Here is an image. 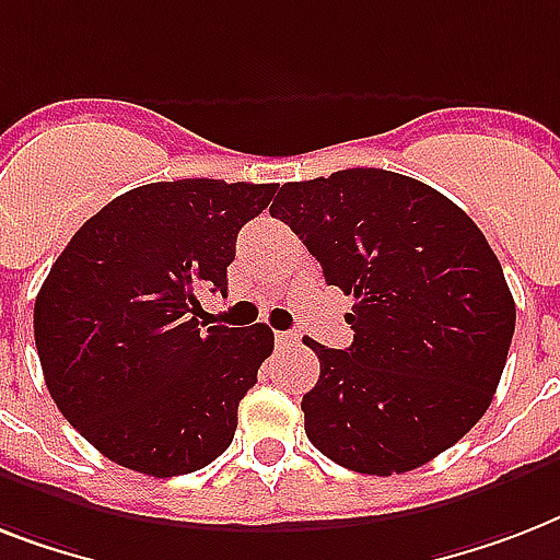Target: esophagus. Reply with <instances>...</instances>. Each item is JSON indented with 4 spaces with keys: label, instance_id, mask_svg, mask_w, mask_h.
Returning a JSON list of instances; mask_svg holds the SVG:
<instances>
[{
    "label": "esophagus",
    "instance_id": "1",
    "mask_svg": "<svg viewBox=\"0 0 560 560\" xmlns=\"http://www.w3.org/2000/svg\"><path fill=\"white\" fill-rule=\"evenodd\" d=\"M276 342L279 346H293V342H299V331H276Z\"/></svg>",
    "mask_w": 560,
    "mask_h": 560
}]
</instances>
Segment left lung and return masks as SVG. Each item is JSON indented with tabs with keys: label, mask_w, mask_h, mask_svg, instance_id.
Here are the masks:
<instances>
[{
	"label": "left lung",
	"mask_w": 560,
	"mask_h": 560,
	"mask_svg": "<svg viewBox=\"0 0 560 560\" xmlns=\"http://www.w3.org/2000/svg\"><path fill=\"white\" fill-rule=\"evenodd\" d=\"M270 214L354 296L349 349L305 337L319 358L302 398L311 444L374 477L453 447L486 416L514 334L512 290L477 223L435 188L381 168L288 183Z\"/></svg>",
	"instance_id": "1"
}]
</instances>
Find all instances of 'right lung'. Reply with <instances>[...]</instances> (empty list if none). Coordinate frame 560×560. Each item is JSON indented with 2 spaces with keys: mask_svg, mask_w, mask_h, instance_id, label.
<instances>
[{
  "mask_svg": "<svg viewBox=\"0 0 560 560\" xmlns=\"http://www.w3.org/2000/svg\"><path fill=\"white\" fill-rule=\"evenodd\" d=\"M276 186L177 179L125 191L72 235L34 302V340L63 418L121 468L179 477L232 444L272 331L200 323L226 290L244 223Z\"/></svg>",
  "mask_w": 560,
  "mask_h": 560,
  "instance_id": "1",
  "label": "right lung"
}]
</instances>
